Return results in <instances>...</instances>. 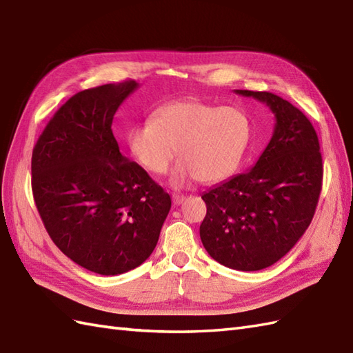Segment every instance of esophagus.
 Listing matches in <instances>:
<instances>
[{
  "instance_id": "obj_1",
  "label": "esophagus",
  "mask_w": 353,
  "mask_h": 353,
  "mask_svg": "<svg viewBox=\"0 0 353 353\" xmlns=\"http://www.w3.org/2000/svg\"><path fill=\"white\" fill-rule=\"evenodd\" d=\"M183 201H185V196L183 195H177V194L173 195V204L174 205H180Z\"/></svg>"
}]
</instances>
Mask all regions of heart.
Here are the masks:
<instances>
[{"label": "heart", "instance_id": "b5f03b06", "mask_svg": "<svg viewBox=\"0 0 353 353\" xmlns=\"http://www.w3.org/2000/svg\"><path fill=\"white\" fill-rule=\"evenodd\" d=\"M250 135V119L240 107L180 99L159 107L152 121L132 126L126 139L134 158L153 174H165L179 149L182 161L170 182L183 188L196 179L218 183L236 173Z\"/></svg>", "mask_w": 353, "mask_h": 353}]
</instances>
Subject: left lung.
I'll return each instance as SVG.
<instances>
[{"label":"left lung","instance_id":"obj_1","mask_svg":"<svg viewBox=\"0 0 353 353\" xmlns=\"http://www.w3.org/2000/svg\"><path fill=\"white\" fill-rule=\"evenodd\" d=\"M236 92L271 108L273 137L254 168L201 195L207 213L200 237L219 264L256 271L277 263L309 228L323 165L318 134L301 110L271 92Z\"/></svg>","mask_w":353,"mask_h":353}]
</instances>
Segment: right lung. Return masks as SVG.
Instances as JSON below:
<instances>
[{"label":"right lung","instance_id":"right-lung-1","mask_svg":"<svg viewBox=\"0 0 353 353\" xmlns=\"http://www.w3.org/2000/svg\"><path fill=\"white\" fill-rule=\"evenodd\" d=\"M137 82L85 89L53 114L35 143L31 186L53 243L103 276L141 265L155 249L170 195L125 158L113 116Z\"/></svg>","mask_w":353,"mask_h":353}]
</instances>
